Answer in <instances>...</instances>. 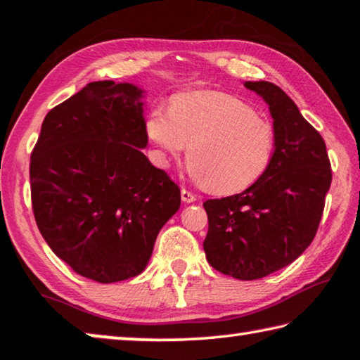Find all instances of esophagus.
Here are the masks:
<instances>
[{"label": "esophagus", "instance_id": "obj_1", "mask_svg": "<svg viewBox=\"0 0 360 360\" xmlns=\"http://www.w3.org/2000/svg\"><path fill=\"white\" fill-rule=\"evenodd\" d=\"M181 198H182V202H184V203H193L195 200H197V197H195L192 192H188L187 188H182V191H181Z\"/></svg>", "mask_w": 360, "mask_h": 360}]
</instances>
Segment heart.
Listing matches in <instances>:
<instances>
[{
    "mask_svg": "<svg viewBox=\"0 0 360 360\" xmlns=\"http://www.w3.org/2000/svg\"><path fill=\"white\" fill-rule=\"evenodd\" d=\"M144 133L160 165L187 152L192 179L222 195L252 186L275 154L276 136L270 122L238 96L217 90L174 96L169 112H149Z\"/></svg>",
    "mask_w": 360,
    "mask_h": 360,
    "instance_id": "obj_1",
    "label": "heart"
}]
</instances>
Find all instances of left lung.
Instances as JSON below:
<instances>
[{"mask_svg":"<svg viewBox=\"0 0 360 360\" xmlns=\"http://www.w3.org/2000/svg\"><path fill=\"white\" fill-rule=\"evenodd\" d=\"M268 105L275 154L266 172L245 192L208 200L210 265L243 281L259 279L292 264L314 238L330 188L326 143L278 85L246 81Z\"/></svg>","mask_w":360,"mask_h":360,"instance_id":"8db88e82","label":"left lung"}]
</instances>
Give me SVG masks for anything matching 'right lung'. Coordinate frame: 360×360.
<instances>
[{
    "instance_id": "1",
    "label": "right lung",
    "mask_w": 360,
    "mask_h": 360,
    "mask_svg": "<svg viewBox=\"0 0 360 360\" xmlns=\"http://www.w3.org/2000/svg\"><path fill=\"white\" fill-rule=\"evenodd\" d=\"M144 90L98 81L49 111L30 182L36 224L72 270L103 284L148 266L179 187L143 154Z\"/></svg>"
}]
</instances>
